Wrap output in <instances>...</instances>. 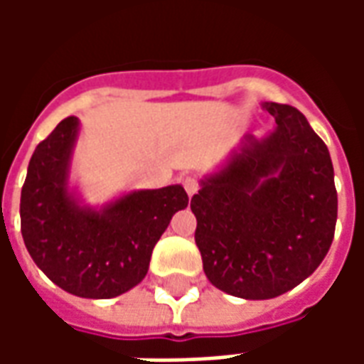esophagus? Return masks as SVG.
<instances>
[{"mask_svg":"<svg viewBox=\"0 0 364 364\" xmlns=\"http://www.w3.org/2000/svg\"><path fill=\"white\" fill-rule=\"evenodd\" d=\"M181 185H183V189L187 191V195H189V197H193V195L198 191V181L195 179V177H191V175L183 177Z\"/></svg>","mask_w":364,"mask_h":364,"instance_id":"obj_1","label":"esophagus"}]
</instances>
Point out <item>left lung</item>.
Returning a JSON list of instances; mask_svg holds the SVG:
<instances>
[{"label": "left lung", "instance_id": "1", "mask_svg": "<svg viewBox=\"0 0 364 364\" xmlns=\"http://www.w3.org/2000/svg\"><path fill=\"white\" fill-rule=\"evenodd\" d=\"M263 109L274 117L273 134L247 136L191 198L208 281L247 300L281 296L310 277L328 255L337 220L328 146L294 107Z\"/></svg>", "mask_w": 364, "mask_h": 364}]
</instances>
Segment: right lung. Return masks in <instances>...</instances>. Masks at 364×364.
<instances>
[{
  "instance_id": "obj_1",
  "label": "right lung",
  "mask_w": 364,
  "mask_h": 364,
  "mask_svg": "<svg viewBox=\"0 0 364 364\" xmlns=\"http://www.w3.org/2000/svg\"><path fill=\"white\" fill-rule=\"evenodd\" d=\"M77 119L68 117L36 146L21 189V234L54 284L82 298H114L142 281L154 245L177 210L189 205L181 185L134 191L101 213L68 193Z\"/></svg>"
}]
</instances>
